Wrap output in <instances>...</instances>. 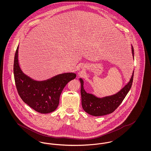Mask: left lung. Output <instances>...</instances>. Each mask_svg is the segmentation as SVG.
<instances>
[{"label":"left lung","mask_w":151,"mask_h":151,"mask_svg":"<svg viewBox=\"0 0 151 151\" xmlns=\"http://www.w3.org/2000/svg\"><path fill=\"white\" fill-rule=\"evenodd\" d=\"M133 58L134 51L131 45ZM134 72L127 84L117 93L103 97H98L93 94L86 93L84 89V81L81 78L79 80L81 83V104L83 110L90 115L98 116L112 113L118 108L129 92L133 81Z\"/></svg>","instance_id":"left-lung-1"}]
</instances>
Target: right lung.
I'll list each match as a JSON object with an SVG mask.
<instances>
[{
  "label": "right lung",
  "mask_w": 151,
  "mask_h": 151,
  "mask_svg": "<svg viewBox=\"0 0 151 151\" xmlns=\"http://www.w3.org/2000/svg\"><path fill=\"white\" fill-rule=\"evenodd\" d=\"M19 46L14 56V73L18 93L29 107L42 114L50 113L57 109L61 93L66 84L76 77L73 72L57 75L50 79L37 81L25 74L20 67Z\"/></svg>",
  "instance_id": "add662e5"
}]
</instances>
